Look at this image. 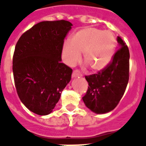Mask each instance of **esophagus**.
Segmentation results:
<instances>
[{
	"instance_id": "34e87169",
	"label": "esophagus",
	"mask_w": 146,
	"mask_h": 146,
	"mask_svg": "<svg viewBox=\"0 0 146 146\" xmlns=\"http://www.w3.org/2000/svg\"><path fill=\"white\" fill-rule=\"evenodd\" d=\"M82 73L80 72V70H76L73 72V74H72V77H77V76H82Z\"/></svg>"
}]
</instances>
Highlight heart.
I'll return each instance as SVG.
<instances>
[{
	"instance_id": "obj_1",
	"label": "heart",
	"mask_w": 146,
	"mask_h": 146,
	"mask_svg": "<svg viewBox=\"0 0 146 146\" xmlns=\"http://www.w3.org/2000/svg\"><path fill=\"white\" fill-rule=\"evenodd\" d=\"M115 46L112 32L87 27L71 37L70 44H64L63 55L66 64L74 65L80 60V54H83L85 63L94 70H101L110 63Z\"/></svg>"
}]
</instances>
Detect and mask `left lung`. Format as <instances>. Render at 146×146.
<instances>
[{"instance_id": "1", "label": "left lung", "mask_w": 146, "mask_h": 146, "mask_svg": "<svg viewBox=\"0 0 146 146\" xmlns=\"http://www.w3.org/2000/svg\"><path fill=\"white\" fill-rule=\"evenodd\" d=\"M118 47L111 61L97 73L86 76L89 83L82 97L86 106L96 113H105L119 104L128 84L129 51L125 42L117 37Z\"/></svg>"}]
</instances>
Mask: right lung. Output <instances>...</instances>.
I'll use <instances>...</instances> for the list:
<instances>
[{"label": "right lung", "mask_w": 146, "mask_h": 146, "mask_svg": "<svg viewBox=\"0 0 146 146\" xmlns=\"http://www.w3.org/2000/svg\"><path fill=\"white\" fill-rule=\"evenodd\" d=\"M72 26L64 19L40 22L25 32L16 44L15 87L23 104L36 114H49L70 81L73 70L61 63V53Z\"/></svg>", "instance_id": "right-lung-1"}]
</instances>
